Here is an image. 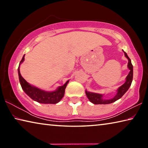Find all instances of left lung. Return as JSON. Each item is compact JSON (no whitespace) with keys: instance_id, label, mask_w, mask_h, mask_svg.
Returning <instances> with one entry per match:
<instances>
[{"instance_id":"obj_1","label":"left lung","mask_w":148,"mask_h":148,"mask_svg":"<svg viewBox=\"0 0 148 148\" xmlns=\"http://www.w3.org/2000/svg\"><path fill=\"white\" fill-rule=\"evenodd\" d=\"M124 53L125 57H126L129 60L128 68L130 70L128 76L126 77V82H125V83L123 85V86L120 87L118 90H117V93L116 96H115L113 99L109 100L102 99V96H103L102 95L86 91L87 98L89 99V101H91L92 103H93L95 104H106L112 103V102H114L115 101H117V100L119 99L120 98H121L125 92L127 91V90L129 89L132 83V77H133V67H132L131 59H130L128 56H127V54L125 53V51Z\"/></svg>"}]
</instances>
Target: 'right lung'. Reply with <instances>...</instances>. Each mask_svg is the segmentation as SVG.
<instances>
[{"instance_id":"1","label":"right lung","mask_w":148,"mask_h":148,"mask_svg":"<svg viewBox=\"0 0 148 148\" xmlns=\"http://www.w3.org/2000/svg\"><path fill=\"white\" fill-rule=\"evenodd\" d=\"M24 59L25 56L23 57L21 61H20L19 65L24 61ZM18 74L20 84H21L22 89L25 92L32 100L42 104H56L59 102L63 97L65 88L69 83V81H67L66 84L62 86L59 87L56 91L53 92H46L31 86L20 74L19 66L18 67Z\"/></svg>"}]
</instances>
